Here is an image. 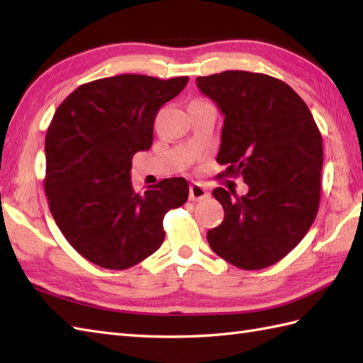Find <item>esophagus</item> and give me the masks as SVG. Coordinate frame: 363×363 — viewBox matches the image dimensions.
Instances as JSON below:
<instances>
[{"instance_id":"esophagus-1","label":"esophagus","mask_w":363,"mask_h":363,"mask_svg":"<svg viewBox=\"0 0 363 363\" xmlns=\"http://www.w3.org/2000/svg\"><path fill=\"white\" fill-rule=\"evenodd\" d=\"M190 199L191 201H203V199L209 198V190H207L204 186H201V184H191L190 186Z\"/></svg>"}]
</instances>
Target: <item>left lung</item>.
Returning <instances> with one entry per match:
<instances>
[{
  "label": "left lung",
  "instance_id": "8db88e82",
  "mask_svg": "<svg viewBox=\"0 0 363 363\" xmlns=\"http://www.w3.org/2000/svg\"><path fill=\"white\" fill-rule=\"evenodd\" d=\"M196 86L225 115L217 162L250 187L243 196L223 187L212 191L225 220L207 242L237 268H267L303 240L317 217L318 126L296 91L268 74L230 70L199 76Z\"/></svg>",
  "mask_w": 363,
  "mask_h": 363
}]
</instances>
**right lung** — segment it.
<instances>
[{
  "label": "right lung",
  "mask_w": 363,
  "mask_h": 363,
  "mask_svg": "<svg viewBox=\"0 0 363 363\" xmlns=\"http://www.w3.org/2000/svg\"><path fill=\"white\" fill-rule=\"evenodd\" d=\"M189 78L118 74L82 84L68 95L45 138V194L60 233L82 257L126 269L159 250L164 217L189 198L184 177L137 194L133 156L152 145L159 109Z\"/></svg>",
  "instance_id": "add662e5"
}]
</instances>
